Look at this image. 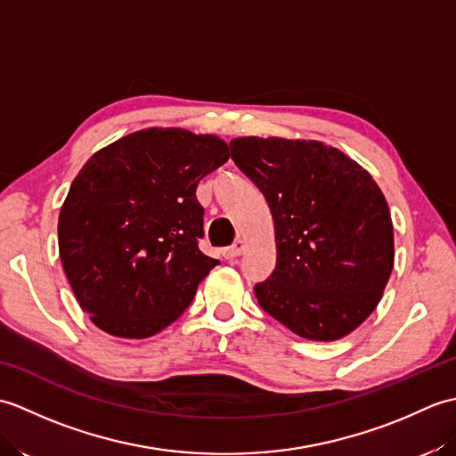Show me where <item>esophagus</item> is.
Instances as JSON below:
<instances>
[{
	"label": "esophagus",
	"mask_w": 456,
	"mask_h": 456,
	"mask_svg": "<svg viewBox=\"0 0 456 456\" xmlns=\"http://www.w3.org/2000/svg\"><path fill=\"white\" fill-rule=\"evenodd\" d=\"M243 248H245L243 240H237V243H233L231 247H227L225 250H223V255H225L227 260H235L240 253H243Z\"/></svg>",
	"instance_id": "1"
}]
</instances>
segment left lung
<instances>
[{
	"label": "left lung",
	"mask_w": 456,
	"mask_h": 456,
	"mask_svg": "<svg viewBox=\"0 0 456 456\" xmlns=\"http://www.w3.org/2000/svg\"><path fill=\"white\" fill-rule=\"evenodd\" d=\"M231 159L273 211L276 268L260 307L309 341H337L370 315L394 268L382 190L361 164L319 141L239 137Z\"/></svg>",
	"instance_id": "8db88e82"
}]
</instances>
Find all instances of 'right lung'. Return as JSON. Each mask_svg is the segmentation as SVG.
Instances as JSON below:
<instances>
[{"instance_id":"1","label":"right lung","mask_w":456,"mask_h":456,"mask_svg":"<svg viewBox=\"0 0 456 456\" xmlns=\"http://www.w3.org/2000/svg\"><path fill=\"white\" fill-rule=\"evenodd\" d=\"M229 159L216 134L151 127L98 151L58 216V250L80 307L102 331L147 338L183 314L219 260L198 247L196 188Z\"/></svg>"}]
</instances>
